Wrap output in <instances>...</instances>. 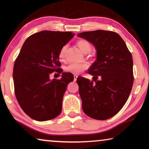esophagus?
<instances>
[{"label":"esophagus","mask_w":149,"mask_h":149,"mask_svg":"<svg viewBox=\"0 0 149 149\" xmlns=\"http://www.w3.org/2000/svg\"><path fill=\"white\" fill-rule=\"evenodd\" d=\"M77 77H78V76H77V75H76V74H74V81H77Z\"/></svg>","instance_id":"esophagus-1"}]
</instances>
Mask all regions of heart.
Wrapping results in <instances>:
<instances>
[{
  "label": "heart",
  "mask_w": 149,
  "mask_h": 149,
  "mask_svg": "<svg viewBox=\"0 0 149 149\" xmlns=\"http://www.w3.org/2000/svg\"><path fill=\"white\" fill-rule=\"evenodd\" d=\"M76 45L81 52L84 54L89 53L92 49V45L89 40L86 39H79L76 42ZM66 46H63L59 52V59L62 62L66 60ZM88 68V64L87 63H81V64H76V63H72L68 65L65 68L66 72H70L72 74H80L83 71L86 70Z\"/></svg>",
  "instance_id": "b5f03b06"
}]
</instances>
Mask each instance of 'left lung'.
I'll list each match as a JSON object with an SVG mask.
<instances>
[{"label": "left lung", "instance_id": "left-lung-1", "mask_svg": "<svg viewBox=\"0 0 149 149\" xmlns=\"http://www.w3.org/2000/svg\"><path fill=\"white\" fill-rule=\"evenodd\" d=\"M78 36L89 40L97 49V60L89 70L93 81L84 77L77 80L83 111L93 119H110L121 111L132 91V54L115 32L94 30L82 32Z\"/></svg>", "mask_w": 149, "mask_h": 149}]
</instances>
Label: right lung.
<instances>
[{
  "label": "right lung",
  "mask_w": 149,
  "mask_h": 149,
  "mask_svg": "<svg viewBox=\"0 0 149 149\" xmlns=\"http://www.w3.org/2000/svg\"><path fill=\"white\" fill-rule=\"evenodd\" d=\"M74 34L44 30L30 36L22 46L13 66L14 91L20 107L36 121H45L62 112L63 96L72 82V73L63 72L60 79H49L61 73L59 52Z\"/></svg>",
  "instance_id": "obj_1"
}]
</instances>
